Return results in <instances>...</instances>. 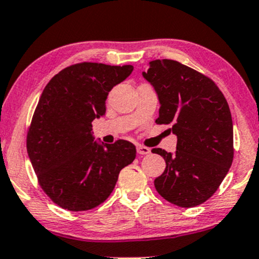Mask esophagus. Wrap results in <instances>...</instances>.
Masks as SVG:
<instances>
[{"instance_id":"1","label":"esophagus","mask_w":259,"mask_h":259,"mask_svg":"<svg viewBox=\"0 0 259 259\" xmlns=\"http://www.w3.org/2000/svg\"><path fill=\"white\" fill-rule=\"evenodd\" d=\"M137 153L139 155H147L150 153V149L147 147H143V145H137Z\"/></svg>"}]
</instances>
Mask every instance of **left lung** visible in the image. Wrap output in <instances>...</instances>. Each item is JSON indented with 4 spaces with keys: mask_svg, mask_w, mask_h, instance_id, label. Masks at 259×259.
<instances>
[{
    "mask_svg": "<svg viewBox=\"0 0 259 259\" xmlns=\"http://www.w3.org/2000/svg\"><path fill=\"white\" fill-rule=\"evenodd\" d=\"M160 100L157 124H172L177 151L155 148L166 168L157 193L179 207L201 205L217 191L234 159L233 120L226 97L208 76L172 59L150 62L143 72Z\"/></svg>",
    "mask_w": 259,
    "mask_h": 259,
    "instance_id": "left-lung-1",
    "label": "left lung"
}]
</instances>
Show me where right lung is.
<instances>
[{"label":"right lung","mask_w":259,"mask_h":259,"mask_svg":"<svg viewBox=\"0 0 259 259\" xmlns=\"http://www.w3.org/2000/svg\"><path fill=\"white\" fill-rule=\"evenodd\" d=\"M132 65L82 62L63 69L45 87L27 128L26 149L39 187L69 211H88L110 196L118 173L136 159V147L118 139L99 145L92 121L105 114L111 88Z\"/></svg>","instance_id":"obj_1"}]
</instances>
